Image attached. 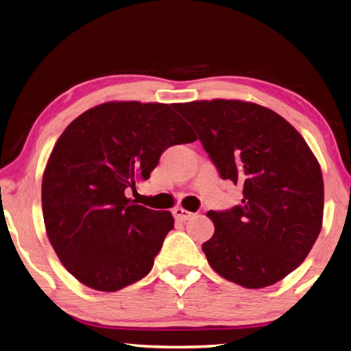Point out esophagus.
Masks as SVG:
<instances>
[{
	"label": "esophagus",
	"instance_id": "obj_1",
	"mask_svg": "<svg viewBox=\"0 0 351 351\" xmlns=\"http://www.w3.org/2000/svg\"><path fill=\"white\" fill-rule=\"evenodd\" d=\"M172 214H174V217L177 220H180V222H186V220L194 217V213H189V211L185 210V208H182V206L174 208V210H172Z\"/></svg>",
	"mask_w": 351,
	"mask_h": 351
}]
</instances>
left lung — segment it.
<instances>
[{"instance_id":"obj_1","label":"left lung","mask_w":351,"mask_h":351,"mask_svg":"<svg viewBox=\"0 0 351 351\" xmlns=\"http://www.w3.org/2000/svg\"><path fill=\"white\" fill-rule=\"evenodd\" d=\"M197 131L242 205L206 214L214 234L202 245L211 268L245 288L276 284L308 256L322 228L324 179L317 158L284 117L242 100L174 104Z\"/></svg>"}]
</instances>
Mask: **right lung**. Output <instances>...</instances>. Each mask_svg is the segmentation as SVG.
<instances>
[{"instance_id":"1","label":"right lung","mask_w":351,"mask_h":351,"mask_svg":"<svg viewBox=\"0 0 351 351\" xmlns=\"http://www.w3.org/2000/svg\"><path fill=\"white\" fill-rule=\"evenodd\" d=\"M172 104L108 101L78 115L55 143L41 183L46 234L63 267L97 291H119L151 271L169 211L126 197L162 152L197 140Z\"/></svg>"}]
</instances>
